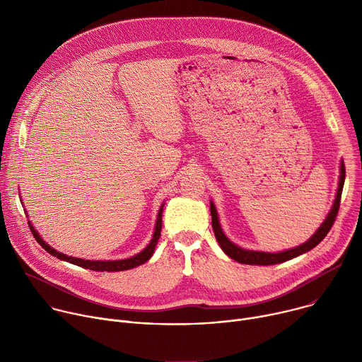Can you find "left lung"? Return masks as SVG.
<instances>
[{
  "mask_svg": "<svg viewBox=\"0 0 362 362\" xmlns=\"http://www.w3.org/2000/svg\"><path fill=\"white\" fill-rule=\"evenodd\" d=\"M344 182H345V166L344 162H341V175H339V183H338V190H337V197L334 200L332 208L327 216V219L324 221V223L320 226V229L308 239V242L302 243L300 246H296L293 249H288L284 252H278V253H271V252H259V250H249V249H242L240 246L232 243L226 235L223 233L221 223H219V218H218V212L214 202H211V215H212V228L216 236V240L219 242L222 250L235 259L239 264H246V265H275V264H281V262H286L292 257H296L308 250L314 249L325 236L327 233L331 230L337 215H338V209H339V203H341V194H342V187H344Z\"/></svg>",
  "mask_w": 362,
  "mask_h": 362,
  "instance_id": "1",
  "label": "left lung"
}]
</instances>
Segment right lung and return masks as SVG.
<instances>
[{
	"label": "right lung",
	"instance_id": "right-lung-1",
	"mask_svg": "<svg viewBox=\"0 0 362 362\" xmlns=\"http://www.w3.org/2000/svg\"><path fill=\"white\" fill-rule=\"evenodd\" d=\"M162 212H163V204L162 208L159 211V215H158V221H156V226H154V233H153V238L150 240V243L141 250L139 252L137 255L129 257V259H120V261H84V259H80V257H74V256H69V255H64L62 252H57L56 249L51 247L48 243H45L42 240V238L38 235V232L34 229V226L28 222L30 225V229H31V233L33 236L35 238V240L53 256H57L59 259L62 261H66V262H70L73 265H77V267H81V268H86V269H90V271H98V272H120V271H127V269H132V268H136L144 262H147L153 252H154V247H156L158 245V240L160 238V230H162Z\"/></svg>",
	"mask_w": 362,
	"mask_h": 362
}]
</instances>
